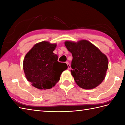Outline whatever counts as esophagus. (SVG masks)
Returning a JSON list of instances; mask_svg holds the SVG:
<instances>
[{"mask_svg": "<svg viewBox=\"0 0 125 125\" xmlns=\"http://www.w3.org/2000/svg\"><path fill=\"white\" fill-rule=\"evenodd\" d=\"M66 63H67V64L68 65V69H70L71 68V67H70V65L69 64V63L68 62H66Z\"/></svg>", "mask_w": 125, "mask_h": 125, "instance_id": "esophagus-1", "label": "esophagus"}]
</instances>
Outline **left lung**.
<instances>
[{
    "instance_id": "1",
    "label": "left lung",
    "mask_w": 125,
    "mask_h": 125,
    "mask_svg": "<svg viewBox=\"0 0 125 125\" xmlns=\"http://www.w3.org/2000/svg\"><path fill=\"white\" fill-rule=\"evenodd\" d=\"M64 44L73 56L71 73L76 84L85 89L95 88L101 84L108 68L107 56L87 40L77 43L66 41Z\"/></svg>"
}]
</instances>
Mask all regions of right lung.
Listing matches in <instances>:
<instances>
[{"instance_id":"obj_1","label":"right lung","mask_w":125,"mask_h":125,"mask_svg":"<svg viewBox=\"0 0 125 125\" xmlns=\"http://www.w3.org/2000/svg\"><path fill=\"white\" fill-rule=\"evenodd\" d=\"M56 46V44L41 42L36 44L24 57L25 77L36 88L46 89L54 87L62 73L68 68L65 63L57 61V55L53 52Z\"/></svg>"}]
</instances>
